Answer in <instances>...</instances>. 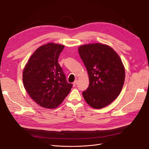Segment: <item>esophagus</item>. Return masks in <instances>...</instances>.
I'll return each instance as SVG.
<instances>
[{
  "mask_svg": "<svg viewBox=\"0 0 149 149\" xmlns=\"http://www.w3.org/2000/svg\"><path fill=\"white\" fill-rule=\"evenodd\" d=\"M76 84H77V80H76V81H74L73 82V87H75V86H76Z\"/></svg>",
  "mask_w": 149,
  "mask_h": 149,
  "instance_id": "1",
  "label": "esophagus"
}]
</instances>
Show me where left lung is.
Returning a JSON list of instances; mask_svg holds the SVG:
<instances>
[{"label": "left lung", "instance_id": "1", "mask_svg": "<svg viewBox=\"0 0 149 149\" xmlns=\"http://www.w3.org/2000/svg\"><path fill=\"white\" fill-rule=\"evenodd\" d=\"M87 70L89 86L82 95L95 109L111 104L120 94L125 81V69L120 57L108 45H85L78 49Z\"/></svg>", "mask_w": 149, "mask_h": 149}]
</instances>
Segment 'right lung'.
Instances as JSON below:
<instances>
[{
  "mask_svg": "<svg viewBox=\"0 0 149 149\" xmlns=\"http://www.w3.org/2000/svg\"><path fill=\"white\" fill-rule=\"evenodd\" d=\"M64 46L47 43L34 52L23 71V84L35 102L45 108L58 106L70 93L73 84L66 79L58 63Z\"/></svg>",
  "mask_w": 149,
  "mask_h": 149,
  "instance_id": "1",
  "label": "right lung"
}]
</instances>
